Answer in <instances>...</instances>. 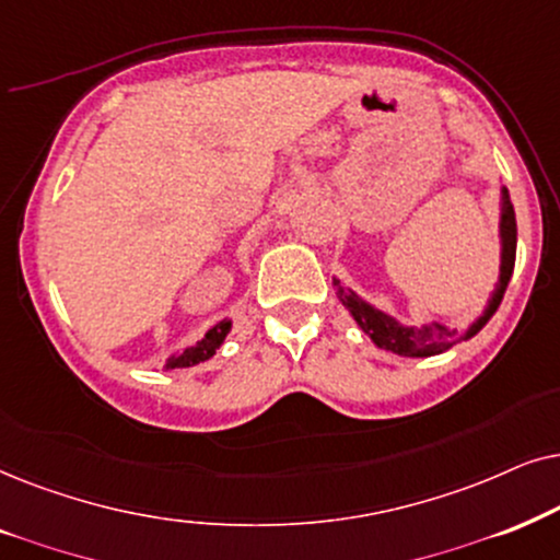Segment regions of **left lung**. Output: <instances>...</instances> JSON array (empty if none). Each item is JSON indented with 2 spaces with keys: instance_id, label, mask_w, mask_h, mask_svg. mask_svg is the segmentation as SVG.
<instances>
[{
  "instance_id": "8db88e82",
  "label": "left lung",
  "mask_w": 560,
  "mask_h": 560,
  "mask_svg": "<svg viewBox=\"0 0 560 560\" xmlns=\"http://www.w3.org/2000/svg\"><path fill=\"white\" fill-rule=\"evenodd\" d=\"M499 243H502V264H499V281L491 292L487 307L479 317L474 319L471 325L466 327L464 332L448 330V327L441 323H424L420 327L401 325L399 319H394L389 312L374 307L366 300H361L353 289H348L340 279H332V287L338 289V300L342 302L353 319L361 327L363 332L369 335L371 340L376 342L378 348L389 350V353L407 355V358H428L445 353V350L456 346L460 340L474 338L476 332L481 330L483 325L489 323L491 315H494L499 304H502V296L506 292V284H510L512 271H514V253H517V220H514V207L510 202V191L502 186V202H499Z\"/></svg>"
}]
</instances>
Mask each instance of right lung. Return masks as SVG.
Wrapping results in <instances>:
<instances>
[{"instance_id":"1","label":"right lung","mask_w":560,"mask_h":560,"mask_svg":"<svg viewBox=\"0 0 560 560\" xmlns=\"http://www.w3.org/2000/svg\"><path fill=\"white\" fill-rule=\"evenodd\" d=\"M230 327H233V323L230 319H220L218 325H212L210 330H207V335L202 340H197L194 346L178 350V353H171L166 358V363H163V369H189V366H197V363L207 361V358H212L214 353H218V348L225 342Z\"/></svg>"}]
</instances>
